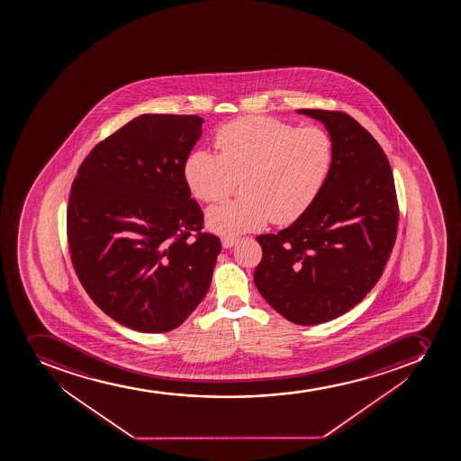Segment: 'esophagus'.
I'll return each mask as SVG.
<instances>
[{
  "instance_id": "34e87169",
  "label": "esophagus",
  "mask_w": 461,
  "mask_h": 461,
  "mask_svg": "<svg viewBox=\"0 0 461 461\" xmlns=\"http://www.w3.org/2000/svg\"><path fill=\"white\" fill-rule=\"evenodd\" d=\"M238 238H231V236H225V238L221 239V242H222V247L225 248V249H228V248L234 247V245L238 243Z\"/></svg>"
}]
</instances>
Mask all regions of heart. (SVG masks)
Returning a JSON list of instances; mask_svg holds the SVG:
<instances>
[{
    "mask_svg": "<svg viewBox=\"0 0 461 461\" xmlns=\"http://www.w3.org/2000/svg\"><path fill=\"white\" fill-rule=\"evenodd\" d=\"M218 153L192 151L185 180L198 200L213 203L242 178V198L207 210V227L238 236L275 223H290L310 209L332 167V138L319 126L296 128L272 117H243L219 129Z\"/></svg>",
    "mask_w": 461,
    "mask_h": 461,
    "instance_id": "obj_1",
    "label": "heart"
}]
</instances>
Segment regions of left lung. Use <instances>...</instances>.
<instances>
[{"label": "left lung", "mask_w": 461, "mask_h": 461, "mask_svg": "<svg viewBox=\"0 0 461 461\" xmlns=\"http://www.w3.org/2000/svg\"><path fill=\"white\" fill-rule=\"evenodd\" d=\"M319 120L333 142L328 178L314 203L278 234L257 238L261 296L302 326L346 314L377 284L397 239L398 201L382 147L341 111L297 110Z\"/></svg>", "instance_id": "obj_1"}]
</instances>
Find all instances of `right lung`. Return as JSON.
<instances>
[{
    "label": "right lung",
    "mask_w": 461,
    "mask_h": 461,
    "mask_svg": "<svg viewBox=\"0 0 461 461\" xmlns=\"http://www.w3.org/2000/svg\"><path fill=\"white\" fill-rule=\"evenodd\" d=\"M203 122L140 115L99 142L73 180L75 272L106 315L138 332L178 328L209 292L222 247L201 233L204 214L183 174Z\"/></svg>",
    "instance_id": "right-lung-1"
}]
</instances>
